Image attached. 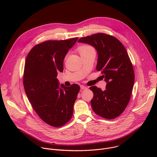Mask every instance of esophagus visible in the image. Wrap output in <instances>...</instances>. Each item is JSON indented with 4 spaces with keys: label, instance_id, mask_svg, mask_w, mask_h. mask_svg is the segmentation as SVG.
Segmentation results:
<instances>
[{
    "label": "esophagus",
    "instance_id": "obj_1",
    "mask_svg": "<svg viewBox=\"0 0 157 157\" xmlns=\"http://www.w3.org/2000/svg\"><path fill=\"white\" fill-rule=\"evenodd\" d=\"M80 87H81V89H86L87 88L86 86H83V85H81V86H80Z\"/></svg>",
    "mask_w": 157,
    "mask_h": 157
}]
</instances>
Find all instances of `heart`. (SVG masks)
I'll use <instances>...</instances> for the list:
<instances>
[{
    "instance_id": "b5f03b06",
    "label": "heart",
    "mask_w": 157,
    "mask_h": 157,
    "mask_svg": "<svg viewBox=\"0 0 157 157\" xmlns=\"http://www.w3.org/2000/svg\"><path fill=\"white\" fill-rule=\"evenodd\" d=\"M93 50H94V49L91 45H89V44H84V45H81L78 48V51L81 55L89 53V52H91Z\"/></svg>"
}]
</instances>
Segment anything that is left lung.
<instances>
[{
    "mask_svg": "<svg viewBox=\"0 0 157 157\" xmlns=\"http://www.w3.org/2000/svg\"><path fill=\"white\" fill-rule=\"evenodd\" d=\"M79 42L93 46L98 54L97 71H101L107 82L105 91L91 86V101L94 113L107 119L119 116L127 106L133 87L134 71L122 43L116 37L99 33L81 38Z\"/></svg>",
    "mask_w": 157,
    "mask_h": 157,
    "instance_id": "left-lung-1",
    "label": "left lung"
}]
</instances>
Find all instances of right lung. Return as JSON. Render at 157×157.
<instances>
[{"label": "right lung", "instance_id": "obj_1", "mask_svg": "<svg viewBox=\"0 0 157 157\" xmlns=\"http://www.w3.org/2000/svg\"><path fill=\"white\" fill-rule=\"evenodd\" d=\"M78 39L42 42L32 48L26 58L23 78L25 93L37 115L52 127L64 125L73 116L80 87L76 84L59 87L56 77L63 71V59Z\"/></svg>", "mask_w": 157, "mask_h": 157}]
</instances>
